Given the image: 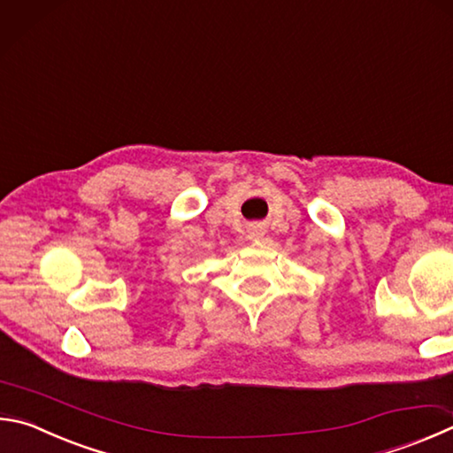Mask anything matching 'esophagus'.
<instances>
[{
    "label": "esophagus",
    "instance_id": "34e87169",
    "mask_svg": "<svg viewBox=\"0 0 453 453\" xmlns=\"http://www.w3.org/2000/svg\"><path fill=\"white\" fill-rule=\"evenodd\" d=\"M263 235H265V232H263L261 226H251V227H250V240L259 242Z\"/></svg>",
    "mask_w": 453,
    "mask_h": 453
}]
</instances>
